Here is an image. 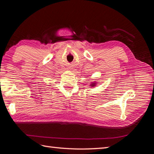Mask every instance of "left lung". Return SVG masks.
I'll return each mask as SVG.
<instances>
[{"mask_svg": "<svg viewBox=\"0 0 154 154\" xmlns=\"http://www.w3.org/2000/svg\"><path fill=\"white\" fill-rule=\"evenodd\" d=\"M96 84H97V83H96L95 82H93V83L92 82V83L90 85H91V87H94V86L96 85Z\"/></svg>", "mask_w": 154, "mask_h": 154, "instance_id": "left-lung-1", "label": "left lung"}]
</instances>
